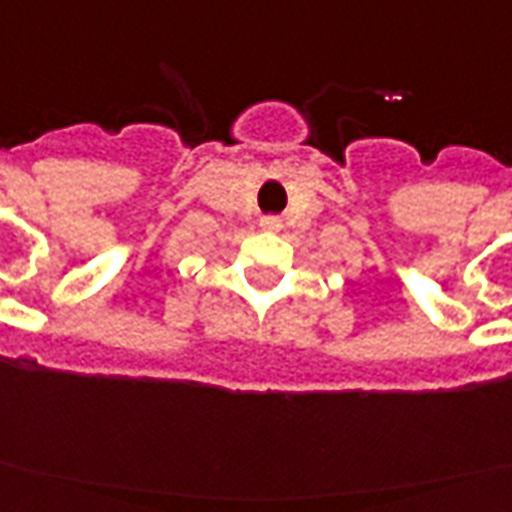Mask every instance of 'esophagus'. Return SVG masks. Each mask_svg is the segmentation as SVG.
I'll return each mask as SVG.
<instances>
[{
	"label": "esophagus",
	"mask_w": 512,
	"mask_h": 512,
	"mask_svg": "<svg viewBox=\"0 0 512 512\" xmlns=\"http://www.w3.org/2000/svg\"><path fill=\"white\" fill-rule=\"evenodd\" d=\"M261 226H264V229H270V231H278V229H281V220H278V218H264V220H261Z\"/></svg>",
	"instance_id": "1"
}]
</instances>
